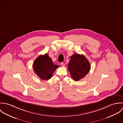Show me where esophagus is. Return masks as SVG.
Returning <instances> with one entry per match:
<instances>
[{
  "mask_svg": "<svg viewBox=\"0 0 123 123\" xmlns=\"http://www.w3.org/2000/svg\"><path fill=\"white\" fill-rule=\"evenodd\" d=\"M61 65L62 66V67H64V66H65V64H64L63 62H61Z\"/></svg>",
  "mask_w": 123,
  "mask_h": 123,
  "instance_id": "34e87169",
  "label": "esophagus"
}]
</instances>
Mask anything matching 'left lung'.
Masks as SVG:
<instances>
[{
  "mask_svg": "<svg viewBox=\"0 0 123 123\" xmlns=\"http://www.w3.org/2000/svg\"><path fill=\"white\" fill-rule=\"evenodd\" d=\"M68 69L73 80L79 81L88 73L90 65L84 55L74 54L70 56Z\"/></svg>",
  "mask_w": 123,
  "mask_h": 123,
  "instance_id": "8db88e82",
  "label": "left lung"
}]
</instances>
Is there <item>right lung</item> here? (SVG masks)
<instances>
[{"instance_id": "right-lung-1", "label": "right lung", "mask_w": 123, "mask_h": 123, "mask_svg": "<svg viewBox=\"0 0 123 123\" xmlns=\"http://www.w3.org/2000/svg\"><path fill=\"white\" fill-rule=\"evenodd\" d=\"M37 76L43 80H48L52 78L54 71L59 66L54 65L52 60L46 53L40 55L35 59L33 66Z\"/></svg>"}]
</instances>
